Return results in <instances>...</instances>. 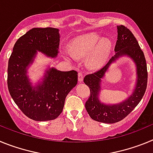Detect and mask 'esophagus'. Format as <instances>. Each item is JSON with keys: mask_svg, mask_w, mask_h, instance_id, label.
<instances>
[{"mask_svg": "<svg viewBox=\"0 0 153 153\" xmlns=\"http://www.w3.org/2000/svg\"><path fill=\"white\" fill-rule=\"evenodd\" d=\"M83 74L81 72H79V74H78V81H79V83H81V82H83Z\"/></svg>", "mask_w": 153, "mask_h": 153, "instance_id": "1", "label": "esophagus"}]
</instances>
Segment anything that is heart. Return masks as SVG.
<instances>
[{
  "mask_svg": "<svg viewBox=\"0 0 153 153\" xmlns=\"http://www.w3.org/2000/svg\"><path fill=\"white\" fill-rule=\"evenodd\" d=\"M111 49V41L107 38H102L96 33L79 36L69 44V50L73 57L82 59L88 55L86 63L91 69L102 67Z\"/></svg>",
  "mask_w": 153,
  "mask_h": 153,
  "instance_id": "obj_1",
  "label": "heart"
}]
</instances>
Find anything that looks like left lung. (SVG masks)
I'll use <instances>...</instances> for the list:
<instances>
[{"mask_svg": "<svg viewBox=\"0 0 153 153\" xmlns=\"http://www.w3.org/2000/svg\"><path fill=\"white\" fill-rule=\"evenodd\" d=\"M117 33L114 56L101 70L86 75L83 79L85 84L90 90V97L85 103L86 111L93 120L104 123H115L123 120L141 101L147 86L146 62L136 37L128 28L123 25L117 26ZM122 56L129 57L136 65V85L132 94L123 102L114 104H104L98 98L102 79L111 63Z\"/></svg>", "mask_w": 153, "mask_h": 153, "instance_id": "1", "label": "left lung"}]
</instances>
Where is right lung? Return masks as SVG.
Instances as JSON below:
<instances>
[{
  "instance_id": "obj_1",
  "label": "right lung",
  "mask_w": 153,
  "mask_h": 153,
  "mask_svg": "<svg viewBox=\"0 0 153 153\" xmlns=\"http://www.w3.org/2000/svg\"><path fill=\"white\" fill-rule=\"evenodd\" d=\"M60 33L56 28H33L15 43L8 61L7 86L21 111L35 121H48L62 113L65 99L77 84V72L45 70L42 80L33 86L27 70L37 52L55 58L59 53Z\"/></svg>"
}]
</instances>
